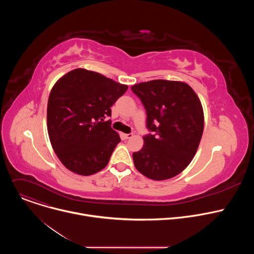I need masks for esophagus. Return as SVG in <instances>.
I'll return each mask as SVG.
<instances>
[{"label":"esophagus","mask_w":254,"mask_h":254,"mask_svg":"<svg viewBox=\"0 0 254 254\" xmlns=\"http://www.w3.org/2000/svg\"><path fill=\"white\" fill-rule=\"evenodd\" d=\"M132 136V133H122V138L124 139H128Z\"/></svg>","instance_id":"1"}]
</instances>
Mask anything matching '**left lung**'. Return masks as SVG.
Listing matches in <instances>:
<instances>
[{
    "instance_id": "left-lung-1",
    "label": "left lung",
    "mask_w": 254,
    "mask_h": 254,
    "mask_svg": "<svg viewBox=\"0 0 254 254\" xmlns=\"http://www.w3.org/2000/svg\"><path fill=\"white\" fill-rule=\"evenodd\" d=\"M147 113V128L133 164L146 177L162 181L182 172L194 158L202 137L204 115L195 91L184 82L151 80L131 86Z\"/></svg>"
}]
</instances>
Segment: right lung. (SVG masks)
I'll list each match as a JSON object with an SVG mask.
<instances>
[{"instance_id": "1", "label": "right lung", "mask_w": 254, "mask_h": 254, "mask_svg": "<svg viewBox=\"0 0 254 254\" xmlns=\"http://www.w3.org/2000/svg\"><path fill=\"white\" fill-rule=\"evenodd\" d=\"M127 86L100 73L74 69L53 86L47 106V127L52 148L71 172L89 176L102 170L121 141L104 122L111 107Z\"/></svg>"}]
</instances>
